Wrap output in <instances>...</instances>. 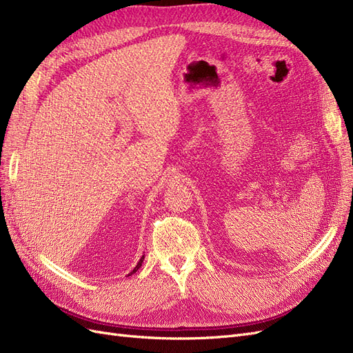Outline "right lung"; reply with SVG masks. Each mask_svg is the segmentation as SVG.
<instances>
[{
    "label": "right lung",
    "instance_id": "right-lung-1",
    "mask_svg": "<svg viewBox=\"0 0 353 353\" xmlns=\"http://www.w3.org/2000/svg\"><path fill=\"white\" fill-rule=\"evenodd\" d=\"M143 262H144V256H143V258H141V259H140V262H138V263H137V266H135V268H134V270H132V272H131V275H132V274H134V272H137V271H138V268H140V266H141V265H143ZM128 275H130V274H128Z\"/></svg>",
    "mask_w": 353,
    "mask_h": 353
}]
</instances>
